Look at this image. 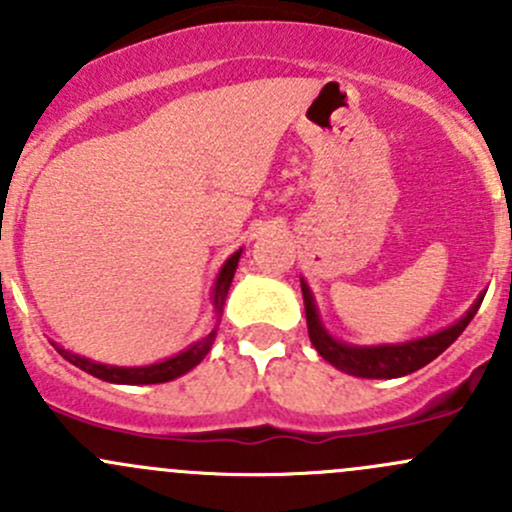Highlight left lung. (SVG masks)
Returning <instances> with one entry per match:
<instances>
[{"mask_svg":"<svg viewBox=\"0 0 512 512\" xmlns=\"http://www.w3.org/2000/svg\"><path fill=\"white\" fill-rule=\"evenodd\" d=\"M302 297H304V312H307V329L309 339H312L314 349H317L322 359L337 366L339 371H347L352 376L361 379H396V376H406L411 371L421 369V366L431 364L438 354L446 352L453 342L463 334V329L471 324L476 317L480 302H483L485 292L473 302V307L458 319L451 327L441 329L428 337L411 339L404 344H379V347H354V344H344L334 339L332 334L324 329L322 319H319L317 304H314L312 289L302 280Z\"/></svg>","mask_w":512,"mask_h":512,"instance_id":"obj_1","label":"left lung"}]
</instances>
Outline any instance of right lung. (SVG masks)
<instances>
[{
  "mask_svg": "<svg viewBox=\"0 0 512 512\" xmlns=\"http://www.w3.org/2000/svg\"><path fill=\"white\" fill-rule=\"evenodd\" d=\"M240 255H242V250H237L235 255L227 257L223 270H220V275H218V280H215L213 304H215V312L218 314L223 312L227 289H230V285H232V277H235ZM215 334H218V329H213L208 337H203L200 342H195L193 347H188L185 352L170 356V359L158 361V364H151V366H108V364H98V361H91V359H86V356H79L74 352H66V349H61V347H56V349H59V354L64 356L66 361H71V364L79 366V369H84L86 374L96 376V379L108 381V384H131V386L165 384V381L178 379V376L188 374L193 366H198L200 361L208 356L210 347H213Z\"/></svg>",
  "mask_w": 512,
  "mask_h": 512,
  "instance_id": "1",
  "label": "right lung"
}]
</instances>
